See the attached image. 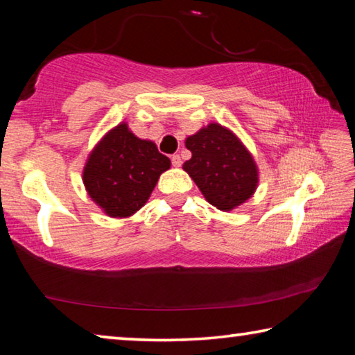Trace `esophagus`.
Returning <instances> with one entry per match:
<instances>
[{
	"label": "esophagus",
	"instance_id": "esophagus-1",
	"mask_svg": "<svg viewBox=\"0 0 355 355\" xmlns=\"http://www.w3.org/2000/svg\"><path fill=\"white\" fill-rule=\"evenodd\" d=\"M172 166H173V167H180V166H182V158H180V155H173V156H172Z\"/></svg>",
	"mask_w": 355,
	"mask_h": 355
}]
</instances>
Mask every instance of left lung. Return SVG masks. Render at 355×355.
<instances>
[{
    "label": "left lung",
    "mask_w": 355,
    "mask_h": 355,
    "mask_svg": "<svg viewBox=\"0 0 355 355\" xmlns=\"http://www.w3.org/2000/svg\"><path fill=\"white\" fill-rule=\"evenodd\" d=\"M184 146L192 156L183 169L208 203L220 211H232L254 196L260 180L258 166L230 128L211 122L186 137Z\"/></svg>",
    "instance_id": "8db88e82"
}]
</instances>
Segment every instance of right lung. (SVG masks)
<instances>
[{
	"label": "right lung",
	"instance_id": "right-lung-1",
	"mask_svg": "<svg viewBox=\"0 0 355 355\" xmlns=\"http://www.w3.org/2000/svg\"><path fill=\"white\" fill-rule=\"evenodd\" d=\"M171 159L153 141L141 139L120 122L95 144L83 169V183L106 216L123 219L146 205Z\"/></svg>",
	"mask_w": 355,
	"mask_h": 355
}]
</instances>
